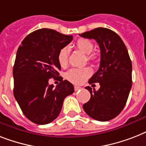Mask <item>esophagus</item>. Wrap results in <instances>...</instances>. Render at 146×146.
<instances>
[{
	"instance_id": "34e87169",
	"label": "esophagus",
	"mask_w": 146,
	"mask_h": 146,
	"mask_svg": "<svg viewBox=\"0 0 146 146\" xmlns=\"http://www.w3.org/2000/svg\"><path fill=\"white\" fill-rule=\"evenodd\" d=\"M82 89L81 87H79V86H74V90H75V92H77V91H79V90Z\"/></svg>"
}]
</instances>
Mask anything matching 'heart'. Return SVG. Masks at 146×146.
I'll list each match as a JSON object with an SVG mask.
<instances>
[{"mask_svg":"<svg viewBox=\"0 0 146 146\" xmlns=\"http://www.w3.org/2000/svg\"><path fill=\"white\" fill-rule=\"evenodd\" d=\"M76 47L78 50L87 54V59L90 61H97L98 54L92 53L94 49V44L91 40L88 39L81 38L76 42ZM68 55L69 49L67 46L63 47L60 49L58 54V61L59 64L62 67H65L68 64ZM92 74V70L88 67L83 68H72L65 73V77L68 81L74 84H81L85 81Z\"/></svg>","mask_w":146,"mask_h":146,"instance_id":"heart-1","label":"heart"}]
</instances>
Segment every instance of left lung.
<instances>
[{
  "label": "left lung",
  "mask_w": 146,
  "mask_h": 146,
  "mask_svg": "<svg viewBox=\"0 0 146 146\" xmlns=\"http://www.w3.org/2000/svg\"><path fill=\"white\" fill-rule=\"evenodd\" d=\"M80 36L94 39L100 48V64L98 70L88 83H100L98 91L85 87L91 98L83 109L91 118L106 121L119 115L127 103L132 86V63L121 37L113 31L98 28Z\"/></svg>",
  "instance_id": "obj_1"
}]
</instances>
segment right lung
Wrapping results in <instances>:
<instances>
[{
    "label": "right lung",
    "mask_w": 146,
    "mask_h": 146,
    "mask_svg": "<svg viewBox=\"0 0 146 146\" xmlns=\"http://www.w3.org/2000/svg\"><path fill=\"white\" fill-rule=\"evenodd\" d=\"M72 40V35L42 28L28 34L18 48L13 70L14 97L32 122H52L60 114L65 98L74 92L73 85L62 77L55 88L48 85L49 79L59 76L58 52Z\"/></svg>",
    "instance_id": "right-lung-1"
}]
</instances>
